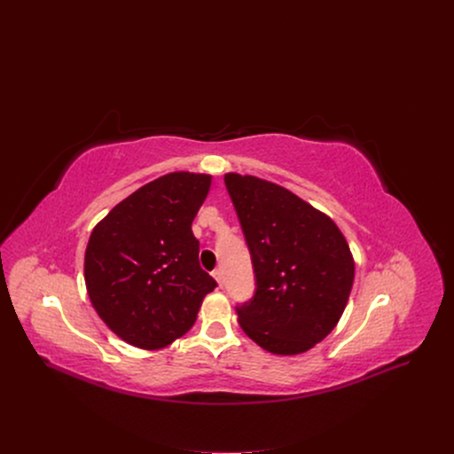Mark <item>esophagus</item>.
<instances>
[{
  "label": "esophagus",
  "instance_id": "esophagus-1",
  "mask_svg": "<svg viewBox=\"0 0 454 454\" xmlns=\"http://www.w3.org/2000/svg\"><path fill=\"white\" fill-rule=\"evenodd\" d=\"M212 275H214V278L217 280V284H219V286H223V271H221V270H214V271H212Z\"/></svg>",
  "mask_w": 454,
  "mask_h": 454
}]
</instances>
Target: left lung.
<instances>
[{"label": "left lung", "mask_w": 454, "mask_h": 454, "mask_svg": "<svg viewBox=\"0 0 454 454\" xmlns=\"http://www.w3.org/2000/svg\"><path fill=\"white\" fill-rule=\"evenodd\" d=\"M256 277L237 307L242 331L264 350L296 356L325 340L347 307L356 264L336 223L291 190L224 174Z\"/></svg>", "instance_id": "1"}]
</instances>
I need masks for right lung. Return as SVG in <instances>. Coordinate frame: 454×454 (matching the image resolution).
Masks as SVG:
<instances>
[{
  "label": "right lung",
  "instance_id": "1",
  "mask_svg": "<svg viewBox=\"0 0 454 454\" xmlns=\"http://www.w3.org/2000/svg\"><path fill=\"white\" fill-rule=\"evenodd\" d=\"M210 184V174H165L93 228L84 254L88 296L125 343L165 348L192 329L215 289L200 266V240L192 233Z\"/></svg>",
  "mask_w": 454,
  "mask_h": 454
}]
</instances>
